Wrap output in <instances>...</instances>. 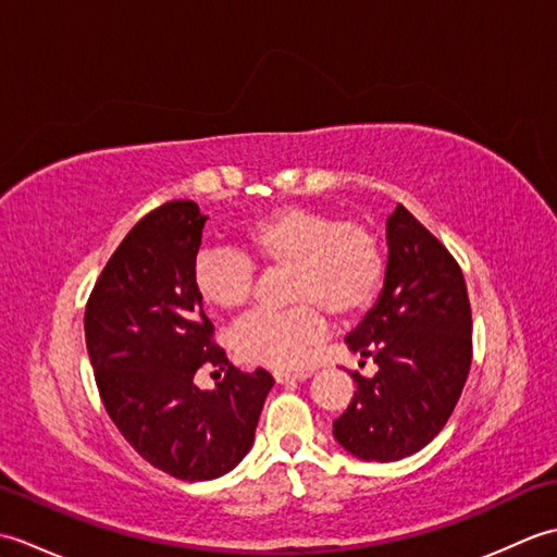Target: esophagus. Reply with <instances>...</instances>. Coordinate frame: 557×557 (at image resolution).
I'll list each match as a JSON object with an SVG mask.
<instances>
[{"label":"esophagus","mask_w":557,"mask_h":557,"mask_svg":"<svg viewBox=\"0 0 557 557\" xmlns=\"http://www.w3.org/2000/svg\"><path fill=\"white\" fill-rule=\"evenodd\" d=\"M277 383H289V381H306V377H311V371H275Z\"/></svg>","instance_id":"34e87169"}]
</instances>
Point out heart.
Here are the masks:
<instances>
[{
	"label": "heart",
	"instance_id": "1",
	"mask_svg": "<svg viewBox=\"0 0 557 557\" xmlns=\"http://www.w3.org/2000/svg\"><path fill=\"white\" fill-rule=\"evenodd\" d=\"M246 256L206 248L194 263V287L208 309L239 313L253 299L256 268L287 272L282 313L251 315L234 330V351L248 363L294 369L304 363L327 323L363 313L383 285L385 256L377 236L361 222L335 220L323 210L282 206L253 220L242 234Z\"/></svg>",
	"mask_w": 557,
	"mask_h": 557
}]
</instances>
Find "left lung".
<instances>
[{
    "mask_svg": "<svg viewBox=\"0 0 557 557\" xmlns=\"http://www.w3.org/2000/svg\"><path fill=\"white\" fill-rule=\"evenodd\" d=\"M387 265L371 311L345 337L377 373H354L357 393L333 435L363 461H397L443 431L471 366V306L447 248L397 206L385 222Z\"/></svg>",
    "mask_w": 557,
    "mask_h": 557,
    "instance_id": "left-lung-1",
    "label": "left lung"
}]
</instances>
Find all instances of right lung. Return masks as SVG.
I'll return each instance as SVG.
<instances>
[{
	"label": "right lung",
	"instance_id": "right-lung-1",
	"mask_svg": "<svg viewBox=\"0 0 557 557\" xmlns=\"http://www.w3.org/2000/svg\"><path fill=\"white\" fill-rule=\"evenodd\" d=\"M206 220L194 200L148 212L108 260L83 321L110 419L140 457L182 481H210L239 465L275 385L263 369H234L212 345L194 287ZM203 364L225 371L215 391L193 383Z\"/></svg>",
	"mask_w": 557,
	"mask_h": 557
}]
</instances>
